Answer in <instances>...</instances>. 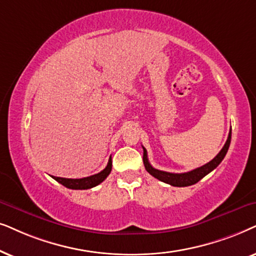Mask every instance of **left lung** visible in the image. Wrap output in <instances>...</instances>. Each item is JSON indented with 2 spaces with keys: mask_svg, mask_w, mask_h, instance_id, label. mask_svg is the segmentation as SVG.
Segmentation results:
<instances>
[{
  "mask_svg": "<svg viewBox=\"0 0 256 256\" xmlns=\"http://www.w3.org/2000/svg\"><path fill=\"white\" fill-rule=\"evenodd\" d=\"M230 138H232V128L230 131V134H228L226 144L224 145V148H221V151L218 153L214 159L210 160V162L205 164V165L202 166V168H198L193 171L186 172V173H170L165 171H160V170H156L152 168L151 164L148 162V151H146L144 146H142V150H144V156H142V162H144L145 168L150 174L154 176L160 182H164L168 185L176 186V187H185V186H190L196 184L199 180H202L204 176L208 174L210 172H212L214 168H218V165L222 162V159L226 156L228 151V148H230Z\"/></svg>",
  "mask_w": 256,
  "mask_h": 256,
  "instance_id": "1",
  "label": "left lung"
}]
</instances>
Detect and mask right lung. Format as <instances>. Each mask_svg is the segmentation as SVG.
Wrapping results in <instances>:
<instances>
[{
  "label": "right lung",
  "instance_id": "add662e5",
  "mask_svg": "<svg viewBox=\"0 0 256 256\" xmlns=\"http://www.w3.org/2000/svg\"><path fill=\"white\" fill-rule=\"evenodd\" d=\"M112 170V160L111 156L108 159V162L103 171L97 173V174L86 176V178H80V179H66V178H60V176H52V178L62 184L63 186L68 187L71 190H88L92 188V187L100 185V182H103L105 179L108 178V176L110 174Z\"/></svg>",
  "mask_w": 256,
  "mask_h": 256
}]
</instances>
